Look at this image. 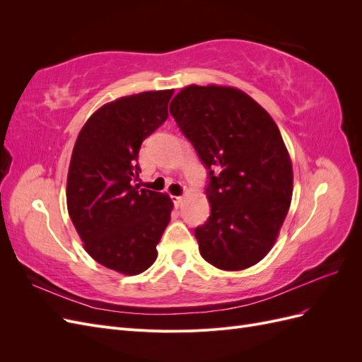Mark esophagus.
<instances>
[{
  "mask_svg": "<svg viewBox=\"0 0 362 362\" xmlns=\"http://www.w3.org/2000/svg\"><path fill=\"white\" fill-rule=\"evenodd\" d=\"M173 204H175V206H181L182 196H173Z\"/></svg>",
  "mask_w": 362,
  "mask_h": 362,
  "instance_id": "34e87169",
  "label": "esophagus"
}]
</instances>
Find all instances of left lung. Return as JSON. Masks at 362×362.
<instances>
[{"label":"left lung","instance_id":"8db88e82","mask_svg":"<svg viewBox=\"0 0 362 362\" xmlns=\"http://www.w3.org/2000/svg\"><path fill=\"white\" fill-rule=\"evenodd\" d=\"M169 112L208 170L211 213L194 229L205 261L243 270L264 258L293 194V168L275 120L245 92L187 86Z\"/></svg>","mask_w":362,"mask_h":362}]
</instances>
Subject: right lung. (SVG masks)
<instances>
[{
  "instance_id": "add662e5",
  "label": "right lung",
  "mask_w": 362,
  "mask_h": 362,
  "mask_svg": "<svg viewBox=\"0 0 362 362\" xmlns=\"http://www.w3.org/2000/svg\"><path fill=\"white\" fill-rule=\"evenodd\" d=\"M173 90L144 92L103 105L76 137L66 202L71 221L95 261L124 275L145 272L170 221L168 194L133 182L140 145L166 122Z\"/></svg>"
}]
</instances>
